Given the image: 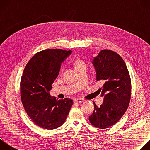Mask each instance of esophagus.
I'll return each mask as SVG.
<instances>
[{
	"instance_id": "obj_1",
	"label": "esophagus",
	"mask_w": 150,
	"mask_h": 150,
	"mask_svg": "<svg viewBox=\"0 0 150 150\" xmlns=\"http://www.w3.org/2000/svg\"><path fill=\"white\" fill-rule=\"evenodd\" d=\"M83 101H84V100L82 99V98H77V99H75L74 100V102L78 103H82Z\"/></svg>"
}]
</instances>
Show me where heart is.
I'll return each instance as SVG.
<instances>
[{"label":"heart","mask_w":150,"mask_h":150,"mask_svg":"<svg viewBox=\"0 0 150 150\" xmlns=\"http://www.w3.org/2000/svg\"><path fill=\"white\" fill-rule=\"evenodd\" d=\"M74 65H75V68L76 69L81 67L86 66V65H85V62L80 59H75V60L74 61Z\"/></svg>","instance_id":"b5f03b06"}]
</instances>
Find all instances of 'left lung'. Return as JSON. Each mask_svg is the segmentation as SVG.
Wrapping results in <instances>:
<instances>
[{
	"mask_svg": "<svg viewBox=\"0 0 150 150\" xmlns=\"http://www.w3.org/2000/svg\"><path fill=\"white\" fill-rule=\"evenodd\" d=\"M92 63L97 81L104 83L100 88L104 101L100 107L93 103L94 110L89 120L94 127L105 129L116 124L129 106L131 80L124 60L114 51L102 50Z\"/></svg>",
	"mask_w": 150,
	"mask_h": 150,
	"instance_id": "left-lung-1",
	"label": "left lung"
}]
</instances>
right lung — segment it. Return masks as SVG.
<instances>
[{"instance_id":"add662e5","label":"right lung","mask_w":150,"mask_h":150,"mask_svg":"<svg viewBox=\"0 0 150 150\" xmlns=\"http://www.w3.org/2000/svg\"><path fill=\"white\" fill-rule=\"evenodd\" d=\"M71 50L46 49L37 53L27 63L20 83L21 98L30 118L38 126L52 130L65 121L72 100H56L49 91L59 75L61 63Z\"/></svg>"}]
</instances>
